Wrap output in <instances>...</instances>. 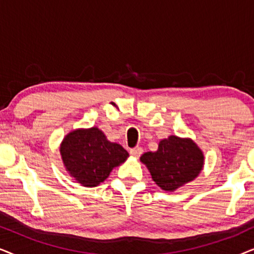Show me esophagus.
<instances>
[{
  "instance_id": "obj_1",
  "label": "esophagus",
  "mask_w": 254,
  "mask_h": 254,
  "mask_svg": "<svg viewBox=\"0 0 254 254\" xmlns=\"http://www.w3.org/2000/svg\"><path fill=\"white\" fill-rule=\"evenodd\" d=\"M130 155L131 156H134V157H136V158H138L140 157V156L142 155V152H143V150H142V148H140V147H136V148H133V149H130Z\"/></svg>"
}]
</instances>
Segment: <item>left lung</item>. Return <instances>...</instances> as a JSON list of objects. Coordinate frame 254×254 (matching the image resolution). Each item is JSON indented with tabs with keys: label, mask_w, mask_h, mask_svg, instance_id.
Returning a JSON list of instances; mask_svg holds the SVG:
<instances>
[{
	"label": "left lung",
	"mask_w": 254,
	"mask_h": 254,
	"mask_svg": "<svg viewBox=\"0 0 254 254\" xmlns=\"http://www.w3.org/2000/svg\"><path fill=\"white\" fill-rule=\"evenodd\" d=\"M140 161L156 185L166 192H175L200 175L204 155L192 138L170 135L159 141L157 150L144 152Z\"/></svg>",
	"instance_id": "1"
}]
</instances>
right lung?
Returning a JSON list of instances; mask_svg holds the SVG:
<instances>
[{"label": "right lung", "mask_w": 254, "mask_h": 254, "mask_svg": "<svg viewBox=\"0 0 254 254\" xmlns=\"http://www.w3.org/2000/svg\"><path fill=\"white\" fill-rule=\"evenodd\" d=\"M65 171L84 187L99 186L111 171L126 162L127 150L107 140L98 127L77 128L68 133L60 144Z\"/></svg>", "instance_id": "obj_1"}]
</instances>
